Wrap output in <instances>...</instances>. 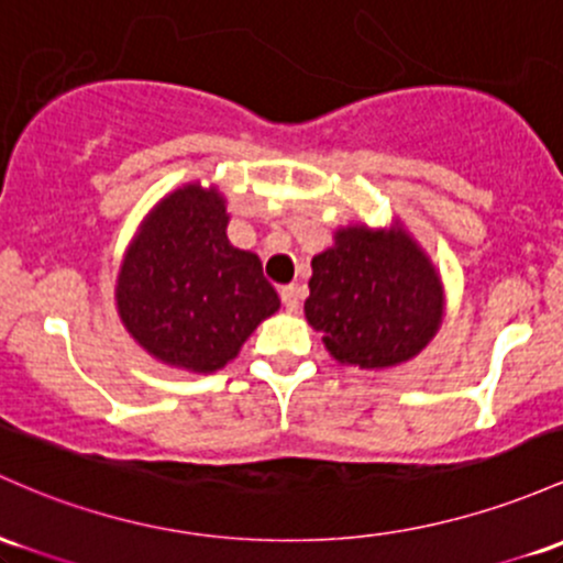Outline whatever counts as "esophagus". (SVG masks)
I'll list each match as a JSON object with an SVG mask.
<instances>
[{
  "mask_svg": "<svg viewBox=\"0 0 563 563\" xmlns=\"http://www.w3.org/2000/svg\"><path fill=\"white\" fill-rule=\"evenodd\" d=\"M280 299H283V307H286L288 312H299L301 299H305V286H296V283H291V286H283Z\"/></svg>",
  "mask_w": 563,
  "mask_h": 563,
  "instance_id": "obj_1",
  "label": "esophagus"
}]
</instances>
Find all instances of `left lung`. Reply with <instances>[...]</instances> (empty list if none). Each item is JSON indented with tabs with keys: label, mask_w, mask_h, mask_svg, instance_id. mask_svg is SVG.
Instances as JSON below:
<instances>
[{
	"label": "left lung",
	"mask_w": 563,
	"mask_h": 563,
	"mask_svg": "<svg viewBox=\"0 0 563 563\" xmlns=\"http://www.w3.org/2000/svg\"><path fill=\"white\" fill-rule=\"evenodd\" d=\"M305 314L339 363L390 368L411 361L435 336L443 286L404 227H347L312 258Z\"/></svg>",
	"instance_id": "left-lung-1"
}]
</instances>
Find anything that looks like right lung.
Segmentation results:
<instances>
[{
  "label": "right lung",
  "mask_w": 563,
  "mask_h": 563,
  "mask_svg": "<svg viewBox=\"0 0 563 563\" xmlns=\"http://www.w3.org/2000/svg\"><path fill=\"white\" fill-rule=\"evenodd\" d=\"M227 224L224 197L187 184L152 208L125 251L117 312L165 366L219 372L280 307L258 256L234 249Z\"/></svg>",
  "instance_id": "add662e5"
}]
</instances>
